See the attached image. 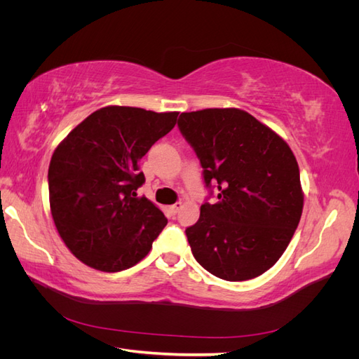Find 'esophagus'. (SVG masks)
<instances>
[{"mask_svg":"<svg viewBox=\"0 0 359 359\" xmlns=\"http://www.w3.org/2000/svg\"><path fill=\"white\" fill-rule=\"evenodd\" d=\"M181 208H182V203H181V202H177V203H173V205L169 206V211H170L173 215H175Z\"/></svg>","mask_w":359,"mask_h":359,"instance_id":"esophagus-1","label":"esophagus"}]
</instances>
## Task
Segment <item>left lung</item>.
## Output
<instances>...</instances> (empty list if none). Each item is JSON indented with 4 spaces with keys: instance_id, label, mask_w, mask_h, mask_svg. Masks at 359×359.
<instances>
[{
    "instance_id": "1",
    "label": "left lung",
    "mask_w": 359,
    "mask_h": 359,
    "mask_svg": "<svg viewBox=\"0 0 359 359\" xmlns=\"http://www.w3.org/2000/svg\"><path fill=\"white\" fill-rule=\"evenodd\" d=\"M178 127L206 187L219 189V202H205L186 229L194 259L227 281L259 277L285 253L301 219L295 156L274 130L236 107L182 112Z\"/></svg>"
}]
</instances>
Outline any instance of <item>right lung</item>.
Masks as SVG:
<instances>
[{
	"instance_id": "1",
	"label": "right lung",
	"mask_w": 359,
	"mask_h": 359,
	"mask_svg": "<svg viewBox=\"0 0 359 359\" xmlns=\"http://www.w3.org/2000/svg\"><path fill=\"white\" fill-rule=\"evenodd\" d=\"M178 112L106 106L64 137L50 158L49 203L64 244L103 273L132 268L148 253L168 219L136 190L139 161L177 124Z\"/></svg>"
}]
</instances>
